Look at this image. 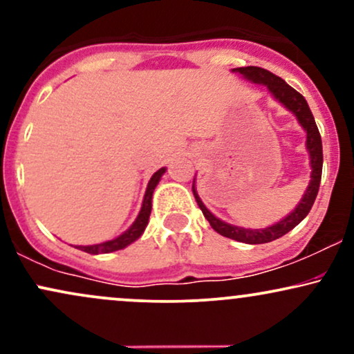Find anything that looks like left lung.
<instances>
[{
  "label": "left lung",
  "instance_id": "left-lung-1",
  "mask_svg": "<svg viewBox=\"0 0 354 354\" xmlns=\"http://www.w3.org/2000/svg\"><path fill=\"white\" fill-rule=\"evenodd\" d=\"M233 73H238L243 78L251 81L254 84H261L266 86L270 95L278 101L281 106H284L288 111H291L298 120V123L301 124V128L306 131V151L310 154V166H311V174H310V183H308V188L304 191L303 198L299 200L296 208L291 211L290 214H286L283 219H279L274 225L266 226V228L259 230H251V228H241V226L230 225V223L223 221L214 216L211 211L206 208L205 203L201 201V198L198 196L196 186L193 181V194L196 198L198 206H200L205 218L208 219L211 228L221 236L231 238L234 241L246 243V245H263V243L274 241V239L284 236L286 233H290L295 226H298L304 218L310 213L313 203L316 200V194L319 189V181H321V171H323V145H321V136L318 131V126L315 123V118L310 106H308L306 100L296 91L295 88H291L286 81L279 78V76L273 75V73L263 70L258 66H246V68H233ZM196 180V178H194Z\"/></svg>",
  "mask_w": 354,
  "mask_h": 354
}]
</instances>
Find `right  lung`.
Here are the masks:
<instances>
[{
	"instance_id": "1",
	"label": "right lung",
	"mask_w": 354,
	"mask_h": 354,
	"mask_svg": "<svg viewBox=\"0 0 354 354\" xmlns=\"http://www.w3.org/2000/svg\"><path fill=\"white\" fill-rule=\"evenodd\" d=\"M165 173H166V168H160L156 173L153 174L151 180L148 181V186H146V193L143 198V205H141L140 213H138V216L135 221H133V225L129 226L124 233H121L120 236H116L113 239H108V241L98 243V245H86V246H75V248H78V250L84 251V253H89V254H106V253H113V251L123 250V248L129 246L131 243H135L136 239L145 233L146 226H148L149 214H151V200H153L154 188H156L158 183H160L161 176H163Z\"/></svg>"
}]
</instances>
